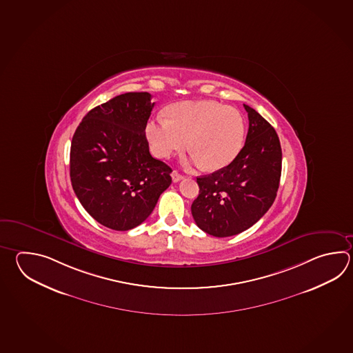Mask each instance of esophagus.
I'll return each mask as SVG.
<instances>
[{"label":"esophagus","instance_id":"esophagus-1","mask_svg":"<svg viewBox=\"0 0 353 353\" xmlns=\"http://www.w3.org/2000/svg\"><path fill=\"white\" fill-rule=\"evenodd\" d=\"M182 179H183V176H182L181 173L177 172V171H172L173 182H179V181L182 180Z\"/></svg>","mask_w":353,"mask_h":353}]
</instances>
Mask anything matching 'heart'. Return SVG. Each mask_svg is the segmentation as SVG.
<instances>
[{"instance_id":"b5f03b06","label":"heart","mask_w":353,"mask_h":353,"mask_svg":"<svg viewBox=\"0 0 353 353\" xmlns=\"http://www.w3.org/2000/svg\"><path fill=\"white\" fill-rule=\"evenodd\" d=\"M244 115L238 109L217 101H188L167 109L145 125L151 151L168 159L188 145L191 159L203 170L217 171L236 159L244 144Z\"/></svg>"}]
</instances>
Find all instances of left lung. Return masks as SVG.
I'll list each match as a JSON object with an SVG mask.
<instances>
[{"label":"left lung","instance_id":"obj_1","mask_svg":"<svg viewBox=\"0 0 353 353\" xmlns=\"http://www.w3.org/2000/svg\"><path fill=\"white\" fill-rule=\"evenodd\" d=\"M249 130L236 159L221 170L197 177L200 188L192 202L194 223L216 238L249 229L270 209L279 188L281 148L270 123L244 104Z\"/></svg>","mask_w":353,"mask_h":353}]
</instances>
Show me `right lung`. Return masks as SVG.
Returning <instances> with one entry per match:
<instances>
[{
    "label": "right lung",
    "instance_id": "right-lung-1",
    "mask_svg": "<svg viewBox=\"0 0 353 353\" xmlns=\"http://www.w3.org/2000/svg\"><path fill=\"white\" fill-rule=\"evenodd\" d=\"M151 99L147 92L117 95L92 109L72 136V190L88 214L112 230L143 223L172 182L171 167L152 157L145 138Z\"/></svg>",
    "mask_w": 353,
    "mask_h": 353
}]
</instances>
